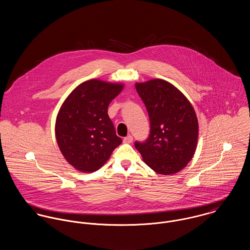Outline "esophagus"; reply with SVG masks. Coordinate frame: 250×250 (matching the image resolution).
Returning a JSON list of instances; mask_svg holds the SVG:
<instances>
[{
  "label": "esophagus",
  "mask_w": 250,
  "mask_h": 250,
  "mask_svg": "<svg viewBox=\"0 0 250 250\" xmlns=\"http://www.w3.org/2000/svg\"><path fill=\"white\" fill-rule=\"evenodd\" d=\"M132 142H133V137L131 135H129V136H127L126 138L123 139V143H131Z\"/></svg>",
  "instance_id": "34e87169"
}]
</instances>
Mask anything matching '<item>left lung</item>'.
<instances>
[{
	"label": "left lung",
	"instance_id": "obj_1",
	"mask_svg": "<svg viewBox=\"0 0 250 250\" xmlns=\"http://www.w3.org/2000/svg\"><path fill=\"white\" fill-rule=\"evenodd\" d=\"M136 89L149 114L150 135L135 146L155 172L177 173L196 149L198 120L194 108L177 87L162 79L137 83Z\"/></svg>",
	"mask_w": 250,
	"mask_h": 250
}]
</instances>
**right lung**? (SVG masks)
<instances>
[{
	"label": "right lung",
	"mask_w": 250,
	"mask_h": 250,
	"mask_svg": "<svg viewBox=\"0 0 250 250\" xmlns=\"http://www.w3.org/2000/svg\"><path fill=\"white\" fill-rule=\"evenodd\" d=\"M123 83L92 79L79 84L59 110L56 139L64 159L79 171L102 167L122 143L107 114V107Z\"/></svg>",
	"instance_id": "right-lung-1"
}]
</instances>
